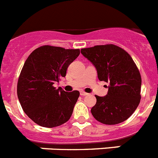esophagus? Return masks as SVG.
Returning <instances> with one entry per match:
<instances>
[{"label":"esophagus","instance_id":"34e87169","mask_svg":"<svg viewBox=\"0 0 158 158\" xmlns=\"http://www.w3.org/2000/svg\"><path fill=\"white\" fill-rule=\"evenodd\" d=\"M80 94L82 96H86V95H88V93H86L84 92V91H80Z\"/></svg>","mask_w":158,"mask_h":158}]
</instances>
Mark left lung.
Masks as SVG:
<instances>
[{"label":"left lung","mask_w":158,"mask_h":158,"mask_svg":"<svg viewBox=\"0 0 158 158\" xmlns=\"http://www.w3.org/2000/svg\"><path fill=\"white\" fill-rule=\"evenodd\" d=\"M81 53L94 64L98 79L110 83L106 95H95L97 102L90 110L94 118L106 125L127 120L141 100L142 78L131 56L110 44L82 48Z\"/></svg>","instance_id":"1"}]
</instances>
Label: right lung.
<instances>
[{"label": "right lung", "mask_w": 158, "mask_h": 158, "mask_svg": "<svg viewBox=\"0 0 158 158\" xmlns=\"http://www.w3.org/2000/svg\"><path fill=\"white\" fill-rule=\"evenodd\" d=\"M79 53V49L44 45L26 60L18 79L17 96L24 113L39 126L59 127L71 118L79 92H66L53 85L65 77L68 66Z\"/></svg>", "instance_id": "add662e5"}]
</instances>
